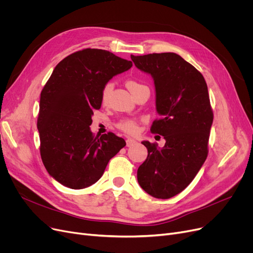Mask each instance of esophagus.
<instances>
[{"instance_id": "obj_1", "label": "esophagus", "mask_w": 253, "mask_h": 253, "mask_svg": "<svg viewBox=\"0 0 253 253\" xmlns=\"http://www.w3.org/2000/svg\"><path fill=\"white\" fill-rule=\"evenodd\" d=\"M126 144H127V147H132V145L137 144V141L134 140V139H132V138H127L126 139Z\"/></svg>"}]
</instances>
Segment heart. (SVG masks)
Segmentation results:
<instances>
[{
  "label": "heart",
  "instance_id": "heart-1",
  "mask_svg": "<svg viewBox=\"0 0 253 253\" xmlns=\"http://www.w3.org/2000/svg\"><path fill=\"white\" fill-rule=\"evenodd\" d=\"M126 85L128 87V89L131 91V93H133L135 90H137L141 87H145V85L141 84L140 82H138V81H136V80H133V79L127 80ZM113 87H114V85L112 82H108L102 87L101 93H100V99L103 104H105L109 101ZM117 127L120 130L124 131L127 134H135L138 131V123L133 119H123L117 124Z\"/></svg>",
  "mask_w": 253,
  "mask_h": 253
}]
</instances>
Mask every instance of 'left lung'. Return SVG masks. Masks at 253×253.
<instances>
[{"mask_svg": "<svg viewBox=\"0 0 253 253\" xmlns=\"http://www.w3.org/2000/svg\"><path fill=\"white\" fill-rule=\"evenodd\" d=\"M131 59L154 78L160 118L151 132L166 140L162 149L141 142L149 154L137 170V180L149 195L169 199L193 181L208 155L213 112L207 84L195 66L175 53L131 55Z\"/></svg>", "mask_w": 253, "mask_h": 253, "instance_id": "left-lung-1", "label": "left lung"}]
</instances>
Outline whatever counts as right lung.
I'll return each instance as SVG.
<instances>
[{
  "label": "right lung",
  "mask_w": 253,
  "mask_h": 253,
  "mask_svg": "<svg viewBox=\"0 0 253 253\" xmlns=\"http://www.w3.org/2000/svg\"><path fill=\"white\" fill-rule=\"evenodd\" d=\"M131 66L110 51L87 48L63 58L45 84L38 115L40 154L48 173L64 187L95 183L126 145L113 132L95 136L89 126L104 84Z\"/></svg>",
  "instance_id": "obj_1"
}]
</instances>
